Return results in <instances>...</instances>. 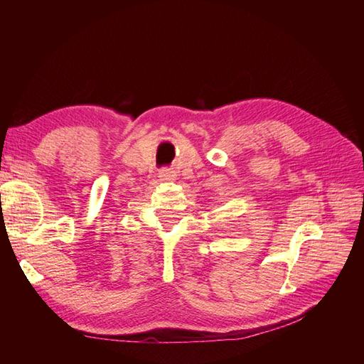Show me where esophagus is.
Instances as JSON below:
<instances>
[{
    "instance_id": "esophagus-1",
    "label": "esophagus",
    "mask_w": 364,
    "mask_h": 364,
    "mask_svg": "<svg viewBox=\"0 0 364 364\" xmlns=\"http://www.w3.org/2000/svg\"><path fill=\"white\" fill-rule=\"evenodd\" d=\"M176 172L173 168H162L159 172V180L162 181H168V180H175Z\"/></svg>"
}]
</instances>
